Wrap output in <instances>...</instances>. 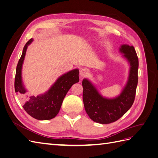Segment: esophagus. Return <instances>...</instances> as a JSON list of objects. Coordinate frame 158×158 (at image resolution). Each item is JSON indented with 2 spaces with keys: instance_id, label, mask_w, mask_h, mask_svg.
<instances>
[{
  "instance_id": "obj_1",
  "label": "esophagus",
  "mask_w": 158,
  "mask_h": 158,
  "mask_svg": "<svg viewBox=\"0 0 158 158\" xmlns=\"http://www.w3.org/2000/svg\"><path fill=\"white\" fill-rule=\"evenodd\" d=\"M89 74V70L86 69H82L80 70V75L82 77H85Z\"/></svg>"
}]
</instances>
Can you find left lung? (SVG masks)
<instances>
[{
	"instance_id": "obj_1",
	"label": "left lung",
	"mask_w": 158,
	"mask_h": 158,
	"mask_svg": "<svg viewBox=\"0 0 158 158\" xmlns=\"http://www.w3.org/2000/svg\"><path fill=\"white\" fill-rule=\"evenodd\" d=\"M130 66L128 78L121 93L114 98H105L86 78L82 80L83 102L85 111L95 123L109 124L117 121L131 107L138 84V59L133 46L124 44L119 48Z\"/></svg>"
}]
</instances>
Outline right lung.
<instances>
[{
    "mask_svg": "<svg viewBox=\"0 0 158 158\" xmlns=\"http://www.w3.org/2000/svg\"><path fill=\"white\" fill-rule=\"evenodd\" d=\"M32 41L33 39H30L23 49L16 67L14 88L20 98L23 99V108L27 114L37 120H50L59 113L65 95L72 85L79 82V70L74 69L60 76L44 94L28 97L27 89L23 84L22 69L27 47Z\"/></svg>",
    "mask_w": 158,
    "mask_h": 158,
    "instance_id": "1",
    "label": "right lung"
}]
</instances>
